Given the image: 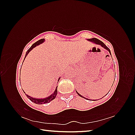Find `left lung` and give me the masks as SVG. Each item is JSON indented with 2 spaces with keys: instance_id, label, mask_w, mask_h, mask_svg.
<instances>
[{
  "instance_id": "1",
  "label": "left lung",
  "mask_w": 135,
  "mask_h": 135,
  "mask_svg": "<svg viewBox=\"0 0 135 135\" xmlns=\"http://www.w3.org/2000/svg\"><path fill=\"white\" fill-rule=\"evenodd\" d=\"M88 40L89 41H91V42H93V43H96V44H98V45H100L102 47H103L104 48H105V49H107V50H108V51H109V54H111V51H110V50H109V49L108 48V47L107 46L104 44V43L102 42V41H100V40H99V39H98V38H89V39H88ZM76 92H77V94H78L80 97H81V98H85L84 97H83V96L82 95H81L79 93H78L76 91ZM85 99H86V98H85Z\"/></svg>"
}]
</instances>
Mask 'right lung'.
<instances>
[{"label":"right lung","instance_id":"1","mask_svg":"<svg viewBox=\"0 0 135 135\" xmlns=\"http://www.w3.org/2000/svg\"><path fill=\"white\" fill-rule=\"evenodd\" d=\"M45 39L44 38H42V39H40L39 40L37 41V42H35V43H33V45H32L30 47L29 49L28 50V51H27V53L26 54V56H25V58L27 56V55H28V54L30 52V51H31V50L33 49L34 47H36V46H37L38 45H40V43H43V42H44ZM24 58V59H25ZM58 87V86H57ZM57 87L56 88L55 90L54 93H53V94H52L51 96H49V97H48L47 98H44V99H36V98H32L31 97H30V96L26 95L27 97L28 98V99L31 100V101H32L33 102H34V103L35 104H47V103H49V102H51V100H52L53 99H54L55 98L56 96L57 95Z\"/></svg>","mask_w":135,"mask_h":135}]
</instances>
